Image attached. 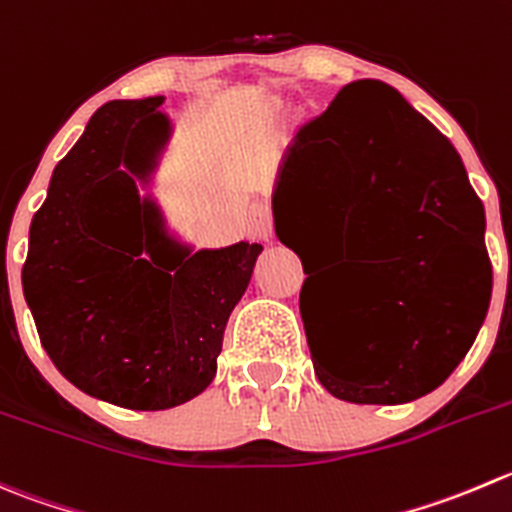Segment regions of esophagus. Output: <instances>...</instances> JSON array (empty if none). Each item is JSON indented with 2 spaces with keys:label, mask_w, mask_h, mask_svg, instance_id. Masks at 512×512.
I'll return each mask as SVG.
<instances>
[{
  "label": "esophagus",
  "mask_w": 512,
  "mask_h": 512,
  "mask_svg": "<svg viewBox=\"0 0 512 512\" xmlns=\"http://www.w3.org/2000/svg\"><path fill=\"white\" fill-rule=\"evenodd\" d=\"M250 230H252V235L260 237V240H272V235H275V222H272L270 207H265V205L252 207Z\"/></svg>",
  "instance_id": "obj_1"
}]
</instances>
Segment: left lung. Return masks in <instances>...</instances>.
Returning <instances> with one entry per match:
<instances>
[{"instance_id":"1","label":"left lung","mask_w":512,"mask_h":512,"mask_svg":"<svg viewBox=\"0 0 512 512\" xmlns=\"http://www.w3.org/2000/svg\"><path fill=\"white\" fill-rule=\"evenodd\" d=\"M272 207L277 237L300 260L307 220L325 247L370 255L337 272L320 332H307L310 277L302 282L307 345L327 393L398 405L443 385L493 292L483 202L448 137L398 89L352 82L287 147Z\"/></svg>"}]
</instances>
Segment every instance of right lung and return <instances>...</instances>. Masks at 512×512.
I'll return each mask as SVG.
<instances>
[{"instance_id": "right-lung-1", "label": "right lung", "mask_w": 512, "mask_h": 512, "mask_svg": "<svg viewBox=\"0 0 512 512\" xmlns=\"http://www.w3.org/2000/svg\"><path fill=\"white\" fill-rule=\"evenodd\" d=\"M165 97L114 99L54 167L29 227L22 287L49 360L74 388L130 410H167L212 382L227 320L260 245L200 250L157 245L137 197L165 137ZM128 232H123V222ZM142 251H152L150 261Z\"/></svg>"}]
</instances>
